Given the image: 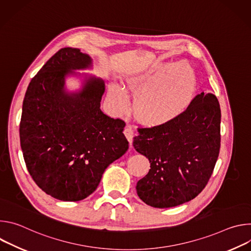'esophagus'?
<instances>
[{
  "mask_svg": "<svg viewBox=\"0 0 251 251\" xmlns=\"http://www.w3.org/2000/svg\"><path fill=\"white\" fill-rule=\"evenodd\" d=\"M124 134L127 137L130 146H132V142H133V137H134V131L131 127H127L124 129Z\"/></svg>",
  "mask_w": 251,
  "mask_h": 251,
  "instance_id": "1",
  "label": "esophagus"
}]
</instances>
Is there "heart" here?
I'll return each mask as SVG.
<instances>
[{"label": "heart", "instance_id": "heart-1", "mask_svg": "<svg viewBox=\"0 0 251 251\" xmlns=\"http://www.w3.org/2000/svg\"><path fill=\"white\" fill-rule=\"evenodd\" d=\"M125 86L136 95L133 102L136 118L145 124L156 125L169 122L186 110L195 94L197 80L189 64L166 62L130 76ZM108 99L115 113L129 111V98L119 85L110 87Z\"/></svg>", "mask_w": 251, "mask_h": 251}]
</instances>
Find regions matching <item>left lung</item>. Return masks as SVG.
<instances>
[{
    "label": "left lung",
    "instance_id": "obj_1",
    "mask_svg": "<svg viewBox=\"0 0 251 251\" xmlns=\"http://www.w3.org/2000/svg\"><path fill=\"white\" fill-rule=\"evenodd\" d=\"M221 116L216 95L201 92L173 120L138 127L133 146L149 159L151 167L136 186L143 201L173 207L204 189L220 154Z\"/></svg>",
    "mask_w": 251,
    "mask_h": 251
}]
</instances>
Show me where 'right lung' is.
Instances as JSON below:
<instances>
[{"instance_id":"add662e5","label":"right lung","mask_w":251,"mask_h":251,"mask_svg":"<svg viewBox=\"0 0 251 251\" xmlns=\"http://www.w3.org/2000/svg\"><path fill=\"white\" fill-rule=\"evenodd\" d=\"M90 64L78 49L59 50L32 77L23 103L20 140L26 169L45 193L64 201L91 195L105 169L129 148L126 123L100 109V79L90 78L78 94L63 90L71 69Z\"/></svg>"}]
</instances>
